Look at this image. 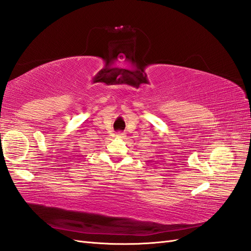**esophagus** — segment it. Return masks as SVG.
<instances>
[{
    "mask_svg": "<svg viewBox=\"0 0 251 251\" xmlns=\"http://www.w3.org/2000/svg\"><path fill=\"white\" fill-rule=\"evenodd\" d=\"M117 137H118V138H121V139H125V137H126V133H125V132H122V131H120V132H118V133H117Z\"/></svg>",
    "mask_w": 251,
    "mask_h": 251,
    "instance_id": "esophagus-1",
    "label": "esophagus"
}]
</instances>
